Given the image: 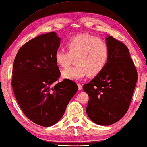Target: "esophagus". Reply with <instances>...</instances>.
I'll list each match as a JSON object with an SVG mask.
<instances>
[{
  "label": "esophagus",
  "mask_w": 147,
  "mask_h": 147,
  "mask_svg": "<svg viewBox=\"0 0 147 147\" xmlns=\"http://www.w3.org/2000/svg\"><path fill=\"white\" fill-rule=\"evenodd\" d=\"M77 85H78V88L79 90H81V89H82V85H81L80 84H77Z\"/></svg>",
  "instance_id": "1"
}]
</instances>
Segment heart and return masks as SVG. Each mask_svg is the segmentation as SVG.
<instances>
[{
  "mask_svg": "<svg viewBox=\"0 0 147 147\" xmlns=\"http://www.w3.org/2000/svg\"><path fill=\"white\" fill-rule=\"evenodd\" d=\"M67 51L57 50L54 59L57 65L65 69L74 58L75 65L61 73L63 79L80 80L86 76L93 77L106 67L109 57V47L105 41L88 34L72 37L66 43Z\"/></svg>",
  "mask_w": 147,
  "mask_h": 147,
  "instance_id": "1",
  "label": "heart"
}]
</instances>
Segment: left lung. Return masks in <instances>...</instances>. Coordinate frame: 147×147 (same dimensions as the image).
<instances>
[{
	"label": "left lung",
	"instance_id": "1",
	"mask_svg": "<svg viewBox=\"0 0 147 147\" xmlns=\"http://www.w3.org/2000/svg\"><path fill=\"white\" fill-rule=\"evenodd\" d=\"M106 41L109 49L106 67L83 86L89 96L86 113L92 121L102 126L116 123L127 112L138 80L127 47L111 36Z\"/></svg>",
	"mask_w": 147,
	"mask_h": 147
}]
</instances>
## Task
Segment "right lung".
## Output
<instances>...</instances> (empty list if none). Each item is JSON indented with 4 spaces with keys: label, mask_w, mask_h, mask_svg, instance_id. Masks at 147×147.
I'll use <instances>...</instances> for the list:
<instances>
[{
    "label": "right lung",
    "mask_w": 147,
    "mask_h": 147,
    "mask_svg": "<svg viewBox=\"0 0 147 147\" xmlns=\"http://www.w3.org/2000/svg\"><path fill=\"white\" fill-rule=\"evenodd\" d=\"M61 39L56 32L40 35L22 46L13 62L11 85L20 108L30 120L53 126L63 115L78 86L60 76L54 54Z\"/></svg>",
    "instance_id": "1"
}]
</instances>
